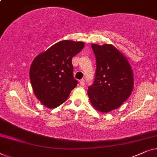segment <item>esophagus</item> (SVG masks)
<instances>
[{
    "instance_id": "1",
    "label": "esophagus",
    "mask_w": 157,
    "mask_h": 157,
    "mask_svg": "<svg viewBox=\"0 0 157 157\" xmlns=\"http://www.w3.org/2000/svg\"><path fill=\"white\" fill-rule=\"evenodd\" d=\"M80 84L81 86H84V85H85V80H83V79H82V80L80 81Z\"/></svg>"
}]
</instances>
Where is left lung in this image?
Instances as JSON below:
<instances>
[{
	"instance_id": "8db88e82",
	"label": "left lung",
	"mask_w": 157,
	"mask_h": 157,
	"mask_svg": "<svg viewBox=\"0 0 157 157\" xmlns=\"http://www.w3.org/2000/svg\"><path fill=\"white\" fill-rule=\"evenodd\" d=\"M96 58L93 84L87 95L95 110L108 113L120 107L133 88V75L128 59L113 45H91Z\"/></svg>"
}]
</instances>
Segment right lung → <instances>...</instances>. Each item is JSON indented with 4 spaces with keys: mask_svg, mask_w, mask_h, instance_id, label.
<instances>
[{
    "mask_svg": "<svg viewBox=\"0 0 157 157\" xmlns=\"http://www.w3.org/2000/svg\"><path fill=\"white\" fill-rule=\"evenodd\" d=\"M82 41L63 40L37 55L29 76L34 95L42 105L55 108L66 101L77 86L72 59L84 47Z\"/></svg>",
    "mask_w": 157,
    "mask_h": 157,
    "instance_id": "add662e5",
    "label": "right lung"
}]
</instances>
